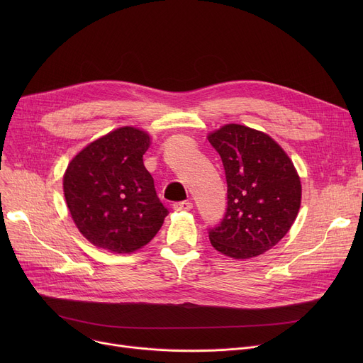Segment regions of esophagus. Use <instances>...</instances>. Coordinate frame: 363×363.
<instances>
[{
    "instance_id": "34e87169",
    "label": "esophagus",
    "mask_w": 363,
    "mask_h": 363,
    "mask_svg": "<svg viewBox=\"0 0 363 363\" xmlns=\"http://www.w3.org/2000/svg\"><path fill=\"white\" fill-rule=\"evenodd\" d=\"M174 208L177 212H189L193 208V203L191 201H179L174 204Z\"/></svg>"
}]
</instances>
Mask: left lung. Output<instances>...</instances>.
<instances>
[{"instance_id":"obj_1","label":"left lung","mask_w":363,"mask_h":363,"mask_svg":"<svg viewBox=\"0 0 363 363\" xmlns=\"http://www.w3.org/2000/svg\"><path fill=\"white\" fill-rule=\"evenodd\" d=\"M207 140L219 152L228 185L225 218L208 240L228 257H257L277 245L297 218V169L274 138L249 126L228 123Z\"/></svg>"}]
</instances>
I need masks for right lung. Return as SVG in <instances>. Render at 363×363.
Instances as JSON below:
<instances>
[{"instance_id": "add662e5", "label": "right lung", "mask_w": 363, "mask_h": 363, "mask_svg": "<svg viewBox=\"0 0 363 363\" xmlns=\"http://www.w3.org/2000/svg\"><path fill=\"white\" fill-rule=\"evenodd\" d=\"M148 132L122 126L85 145L67 164L63 191L79 233L111 253H133L162 228L167 211L143 156Z\"/></svg>"}]
</instances>
